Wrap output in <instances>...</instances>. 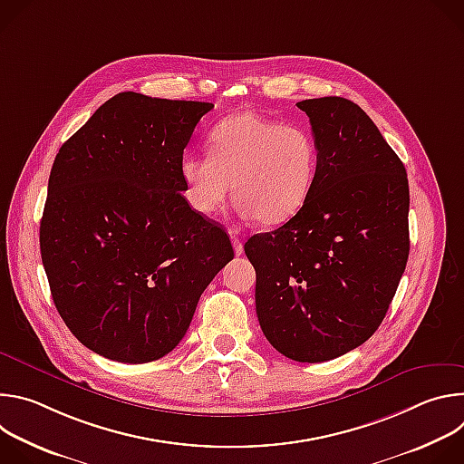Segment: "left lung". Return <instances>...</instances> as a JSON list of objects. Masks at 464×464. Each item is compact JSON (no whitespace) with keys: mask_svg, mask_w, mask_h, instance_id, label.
Listing matches in <instances>:
<instances>
[{"mask_svg":"<svg viewBox=\"0 0 464 464\" xmlns=\"http://www.w3.org/2000/svg\"><path fill=\"white\" fill-rule=\"evenodd\" d=\"M215 106L122 92L53 163L40 251L54 306L90 351L122 363L169 354L233 258L226 231L183 198V150Z\"/></svg>","mask_w":464,"mask_h":464,"instance_id":"obj_1","label":"left lung"}]
</instances>
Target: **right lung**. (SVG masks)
<instances>
[{"instance_id":"right-lung-1","label":"right lung","mask_w":464,"mask_h":464,"mask_svg":"<svg viewBox=\"0 0 464 464\" xmlns=\"http://www.w3.org/2000/svg\"><path fill=\"white\" fill-rule=\"evenodd\" d=\"M297 108L317 152L304 204L244 251L264 336L290 360L319 363L360 347L383 321L410 255V185L358 104L321 97Z\"/></svg>"}]
</instances>
